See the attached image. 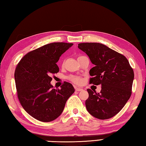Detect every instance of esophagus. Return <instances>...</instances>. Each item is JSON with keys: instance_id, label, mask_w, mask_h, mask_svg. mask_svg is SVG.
Returning a JSON list of instances; mask_svg holds the SVG:
<instances>
[{"instance_id": "esophagus-1", "label": "esophagus", "mask_w": 146, "mask_h": 146, "mask_svg": "<svg viewBox=\"0 0 146 146\" xmlns=\"http://www.w3.org/2000/svg\"><path fill=\"white\" fill-rule=\"evenodd\" d=\"M83 90V89L82 88H75V91H82Z\"/></svg>"}]
</instances>
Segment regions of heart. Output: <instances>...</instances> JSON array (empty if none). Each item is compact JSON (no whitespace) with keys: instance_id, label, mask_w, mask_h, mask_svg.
<instances>
[{"instance_id":"obj_1","label":"heart","mask_w":146,"mask_h":146,"mask_svg":"<svg viewBox=\"0 0 146 146\" xmlns=\"http://www.w3.org/2000/svg\"><path fill=\"white\" fill-rule=\"evenodd\" d=\"M82 56H78V58L82 57ZM68 79L70 80H71V82H73V83L76 84H81V82H82V78H81L80 76H77V75H70V76H69Z\"/></svg>"}]
</instances>
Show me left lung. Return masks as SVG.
I'll use <instances>...</instances> for the list:
<instances>
[{"label":"left lung","mask_w":146,"mask_h":146,"mask_svg":"<svg viewBox=\"0 0 146 146\" xmlns=\"http://www.w3.org/2000/svg\"><path fill=\"white\" fill-rule=\"evenodd\" d=\"M78 48L87 54L95 65L90 71V75L93 76L90 83L102 86L98 93L87 90L88 111L100 120L114 117L131 95L134 72L129 61L122 54L100 43H80Z\"/></svg>","instance_id":"1"}]
</instances>
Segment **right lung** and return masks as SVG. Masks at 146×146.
<instances>
[{
    "label": "right lung",
    "instance_id": "right-lung-1",
    "mask_svg": "<svg viewBox=\"0 0 146 146\" xmlns=\"http://www.w3.org/2000/svg\"><path fill=\"white\" fill-rule=\"evenodd\" d=\"M73 45L53 42L26 54L17 64L15 80L20 103L31 117L44 122L55 120L62 113L66 101L75 92L72 84L64 82L53 89L51 75L58 73L56 62Z\"/></svg>",
    "mask_w": 146,
    "mask_h": 146
}]
</instances>
